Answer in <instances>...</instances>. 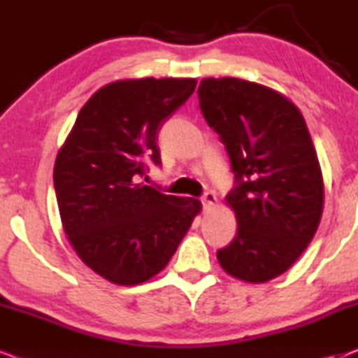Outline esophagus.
Returning <instances> with one entry per match:
<instances>
[{"mask_svg": "<svg viewBox=\"0 0 358 358\" xmlns=\"http://www.w3.org/2000/svg\"><path fill=\"white\" fill-rule=\"evenodd\" d=\"M200 202H202L203 208L207 210L212 207V205L217 203V195H215V192H212V190H208V192H205L202 197H200Z\"/></svg>", "mask_w": 358, "mask_h": 358, "instance_id": "34e87169", "label": "esophagus"}]
</instances>
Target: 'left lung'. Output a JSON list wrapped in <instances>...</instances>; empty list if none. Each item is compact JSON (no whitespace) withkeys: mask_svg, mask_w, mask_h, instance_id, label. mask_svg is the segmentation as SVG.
Returning <instances> with one entry per match:
<instances>
[{"mask_svg":"<svg viewBox=\"0 0 358 358\" xmlns=\"http://www.w3.org/2000/svg\"><path fill=\"white\" fill-rule=\"evenodd\" d=\"M199 104L227 148L238 233L218 249L229 275L267 282L301 256L322 213L324 185L301 112L278 92L236 78L200 81Z\"/></svg>","mask_w":358,"mask_h":358,"instance_id":"8db88e82","label":"left lung"}]
</instances>
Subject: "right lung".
<instances>
[{
  "mask_svg": "<svg viewBox=\"0 0 358 358\" xmlns=\"http://www.w3.org/2000/svg\"><path fill=\"white\" fill-rule=\"evenodd\" d=\"M197 81L125 80L83 106L58 151L53 185L68 239L109 282L136 285L163 271L200 212L190 197L140 182L161 166L158 131Z\"/></svg>",
  "mask_w": 358,
  "mask_h": 358,
  "instance_id": "add662e5",
  "label": "right lung"
}]
</instances>
